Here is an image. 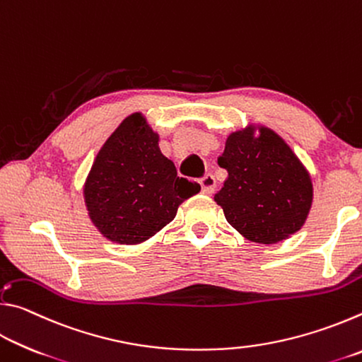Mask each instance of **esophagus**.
Wrapping results in <instances>:
<instances>
[{"instance_id":"obj_1","label":"esophagus","mask_w":362,"mask_h":362,"mask_svg":"<svg viewBox=\"0 0 362 362\" xmlns=\"http://www.w3.org/2000/svg\"><path fill=\"white\" fill-rule=\"evenodd\" d=\"M199 183H201V188H203L204 194H212L214 193V188H216V179H214L212 174L204 175Z\"/></svg>"}]
</instances>
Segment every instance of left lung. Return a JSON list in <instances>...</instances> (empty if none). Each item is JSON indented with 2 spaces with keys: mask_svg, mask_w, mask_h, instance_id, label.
Masks as SVG:
<instances>
[{
  "mask_svg": "<svg viewBox=\"0 0 362 362\" xmlns=\"http://www.w3.org/2000/svg\"><path fill=\"white\" fill-rule=\"evenodd\" d=\"M217 163L228 177L214 201L246 240L276 244L305 225L313 182L276 132L255 124L231 132Z\"/></svg>",
  "mask_w": 362,
  "mask_h": 362,
  "instance_id": "8db88e82",
  "label": "left lung"
}]
</instances>
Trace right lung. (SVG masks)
Instances as JSON below:
<instances>
[{"mask_svg": "<svg viewBox=\"0 0 362 362\" xmlns=\"http://www.w3.org/2000/svg\"><path fill=\"white\" fill-rule=\"evenodd\" d=\"M142 113L116 127L97 153L83 194L90 222L116 244H140L170 223L199 183L177 177Z\"/></svg>", "mask_w": 362, "mask_h": 362, "instance_id": "right-lung-1", "label": "right lung"}]
</instances>
